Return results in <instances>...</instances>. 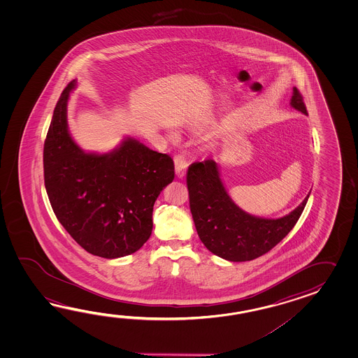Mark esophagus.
Listing matches in <instances>:
<instances>
[{
  "instance_id": "34e87169",
  "label": "esophagus",
  "mask_w": 358,
  "mask_h": 358,
  "mask_svg": "<svg viewBox=\"0 0 358 358\" xmlns=\"http://www.w3.org/2000/svg\"><path fill=\"white\" fill-rule=\"evenodd\" d=\"M174 164H176V176H179V178H182V176H185V171H187V168H188L187 157L182 153H178L176 157H174Z\"/></svg>"
}]
</instances>
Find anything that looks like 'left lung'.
Listing matches in <instances>:
<instances>
[{
	"mask_svg": "<svg viewBox=\"0 0 358 358\" xmlns=\"http://www.w3.org/2000/svg\"><path fill=\"white\" fill-rule=\"evenodd\" d=\"M290 105L307 115L303 97L296 87ZM187 185L190 213L199 239L213 255L233 262L251 261L273 250L294 228L311 193L289 215L262 219L244 213L229 197L213 159L190 165Z\"/></svg>",
	"mask_w": 358,
	"mask_h": 358,
	"instance_id": "left-lung-1",
	"label": "left lung"
}]
</instances>
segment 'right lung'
<instances>
[{"instance_id":"add662e5","label":"right lung","mask_w":358,"mask_h":358,"mask_svg":"<svg viewBox=\"0 0 358 358\" xmlns=\"http://www.w3.org/2000/svg\"><path fill=\"white\" fill-rule=\"evenodd\" d=\"M71 80L55 107L43 147L45 187L61 225L85 251L117 259L138 251L152 233L161 190L174 179V162L128 138L111 153H85L69 134Z\"/></svg>"}]
</instances>
